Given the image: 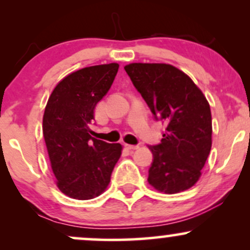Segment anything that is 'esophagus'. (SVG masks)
I'll use <instances>...</instances> for the list:
<instances>
[{
    "instance_id": "esophagus-1",
    "label": "esophagus",
    "mask_w": 250,
    "mask_h": 250,
    "mask_svg": "<svg viewBox=\"0 0 250 250\" xmlns=\"http://www.w3.org/2000/svg\"><path fill=\"white\" fill-rule=\"evenodd\" d=\"M125 147L128 149V150H135V149H137L139 148V146H133V145H127V143H125Z\"/></svg>"
}]
</instances>
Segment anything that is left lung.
<instances>
[{
	"label": "left lung",
	"instance_id": "1",
	"mask_svg": "<svg viewBox=\"0 0 250 250\" xmlns=\"http://www.w3.org/2000/svg\"><path fill=\"white\" fill-rule=\"evenodd\" d=\"M156 120L167 125L161 143L148 146L154 160L148 182L165 194L191 188L211 149L209 103L182 70L167 63H130L125 67Z\"/></svg>",
	"mask_w": 250,
	"mask_h": 250
}]
</instances>
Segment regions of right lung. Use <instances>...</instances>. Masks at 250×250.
Listing matches in <instances>:
<instances>
[{"mask_svg":"<svg viewBox=\"0 0 250 250\" xmlns=\"http://www.w3.org/2000/svg\"><path fill=\"white\" fill-rule=\"evenodd\" d=\"M119 64H99L62 79L49 96L42 130L56 186L67 196L90 200L108 187L122 154L120 143L91 137L97 102L108 93Z\"/></svg>","mask_w":250,"mask_h":250,"instance_id":"obj_1","label":"right lung"}]
</instances>
